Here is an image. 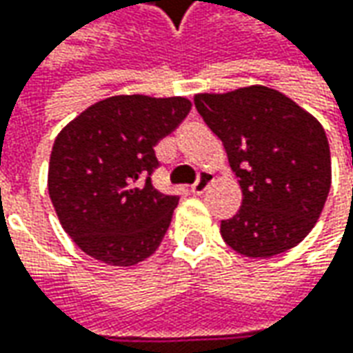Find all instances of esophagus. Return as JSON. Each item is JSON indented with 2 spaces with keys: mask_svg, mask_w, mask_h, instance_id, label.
Here are the masks:
<instances>
[{
  "mask_svg": "<svg viewBox=\"0 0 353 353\" xmlns=\"http://www.w3.org/2000/svg\"><path fill=\"white\" fill-rule=\"evenodd\" d=\"M212 181H214V174L204 170V172H200V174H198L196 183L190 186V190H192L194 194H202V192H204V190H206V188L210 186Z\"/></svg>",
  "mask_w": 353,
  "mask_h": 353,
  "instance_id": "obj_1",
  "label": "esophagus"
}]
</instances>
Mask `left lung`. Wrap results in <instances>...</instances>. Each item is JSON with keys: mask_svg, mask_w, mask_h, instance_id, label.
<instances>
[{"mask_svg": "<svg viewBox=\"0 0 353 353\" xmlns=\"http://www.w3.org/2000/svg\"><path fill=\"white\" fill-rule=\"evenodd\" d=\"M204 123L224 143L243 192L222 220L224 241L245 257H273L314 228L330 192V145L314 117L285 94L250 86L196 94Z\"/></svg>", "mask_w": 353, "mask_h": 353, "instance_id": "left-lung-1", "label": "left lung"}]
</instances>
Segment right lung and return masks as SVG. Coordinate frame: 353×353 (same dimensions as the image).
Returning a JSON list of instances; mask_svg holds the SVG:
<instances>
[{"label": "right lung", "mask_w": 353, "mask_h": 353, "mask_svg": "<svg viewBox=\"0 0 353 353\" xmlns=\"http://www.w3.org/2000/svg\"><path fill=\"white\" fill-rule=\"evenodd\" d=\"M186 98L114 96L59 133L48 194L62 228L90 257L129 267L161 245L179 196L153 186L159 139L190 112Z\"/></svg>", "instance_id": "right-lung-1"}]
</instances>
